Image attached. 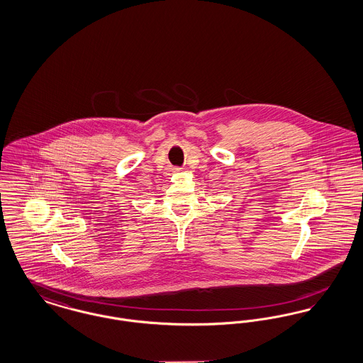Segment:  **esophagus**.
Listing matches in <instances>:
<instances>
[{
	"label": "esophagus",
	"instance_id": "esophagus-1",
	"mask_svg": "<svg viewBox=\"0 0 363 363\" xmlns=\"http://www.w3.org/2000/svg\"><path fill=\"white\" fill-rule=\"evenodd\" d=\"M173 172H175V173H177V172H181V169H179V167H173Z\"/></svg>",
	"mask_w": 363,
	"mask_h": 363
}]
</instances>
